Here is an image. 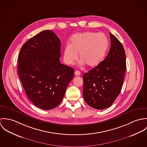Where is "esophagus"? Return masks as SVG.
Masks as SVG:
<instances>
[{"label":"esophagus","mask_w":147,"mask_h":147,"mask_svg":"<svg viewBox=\"0 0 147 147\" xmlns=\"http://www.w3.org/2000/svg\"><path fill=\"white\" fill-rule=\"evenodd\" d=\"M80 74H81V73H80V71H75V76H79Z\"/></svg>","instance_id":"obj_1"}]
</instances>
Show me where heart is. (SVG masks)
<instances>
[{
	"label": "heart",
	"instance_id": "b5f03b06",
	"mask_svg": "<svg viewBox=\"0 0 147 147\" xmlns=\"http://www.w3.org/2000/svg\"><path fill=\"white\" fill-rule=\"evenodd\" d=\"M109 46V40L104 33L85 32L74 34L64 49L65 63L71 64L78 58L89 68L98 65L103 60Z\"/></svg>",
	"mask_w": 147,
	"mask_h": 147
}]
</instances>
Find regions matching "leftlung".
Instances as JSON below:
<instances>
[{
	"label": "left lung",
	"mask_w": 147,
	"mask_h": 147,
	"mask_svg": "<svg viewBox=\"0 0 147 147\" xmlns=\"http://www.w3.org/2000/svg\"><path fill=\"white\" fill-rule=\"evenodd\" d=\"M111 46L106 58L83 76V97L93 108L110 107L119 94L126 69V54L123 45L110 33Z\"/></svg>",
	"instance_id": "obj_1"
}]
</instances>
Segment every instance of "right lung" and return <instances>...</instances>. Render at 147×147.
<instances>
[{"label": "right lung", "instance_id": "obj_1", "mask_svg": "<svg viewBox=\"0 0 147 147\" xmlns=\"http://www.w3.org/2000/svg\"><path fill=\"white\" fill-rule=\"evenodd\" d=\"M59 58L61 40L49 30L28 40L18 57V74L25 93L43 110L59 105L74 77V68L61 63Z\"/></svg>", "mask_w": 147, "mask_h": 147}]
</instances>
